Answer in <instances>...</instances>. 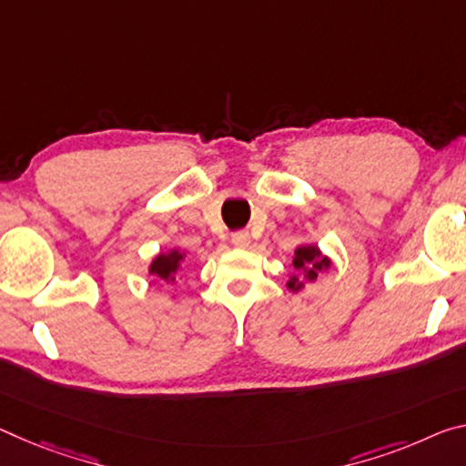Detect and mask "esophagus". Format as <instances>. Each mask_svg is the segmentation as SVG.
<instances>
[{
	"mask_svg": "<svg viewBox=\"0 0 466 466\" xmlns=\"http://www.w3.org/2000/svg\"><path fill=\"white\" fill-rule=\"evenodd\" d=\"M232 242H234V247H238V248H245V247H248V242H250V236H248V232H245V230H240V232H234V234H232Z\"/></svg>",
	"mask_w": 466,
	"mask_h": 466,
	"instance_id": "esophagus-1",
	"label": "esophagus"
}]
</instances>
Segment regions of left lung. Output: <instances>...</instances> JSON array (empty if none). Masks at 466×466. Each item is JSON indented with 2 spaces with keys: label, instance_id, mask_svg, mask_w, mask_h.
Instances as JSON below:
<instances>
[{
  "label": "left lung",
  "instance_id": "1",
  "mask_svg": "<svg viewBox=\"0 0 466 466\" xmlns=\"http://www.w3.org/2000/svg\"><path fill=\"white\" fill-rule=\"evenodd\" d=\"M294 268L299 269V273L302 269H307V278L315 279L317 273L329 268V259L328 257H323L319 250H317V247H300L297 248V257H294ZM300 286L302 284L297 282V278H292L290 282H288V288H290V290H297Z\"/></svg>",
  "mask_w": 466,
  "mask_h": 466
}]
</instances>
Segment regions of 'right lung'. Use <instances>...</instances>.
<instances>
[{"label":"right lung","instance_id":"1","mask_svg":"<svg viewBox=\"0 0 466 466\" xmlns=\"http://www.w3.org/2000/svg\"><path fill=\"white\" fill-rule=\"evenodd\" d=\"M180 259H182V255L178 253V250H172V253H167V255H159L151 265V273H155V276L161 279L172 278L174 271L178 269Z\"/></svg>","mask_w":466,"mask_h":466}]
</instances>
